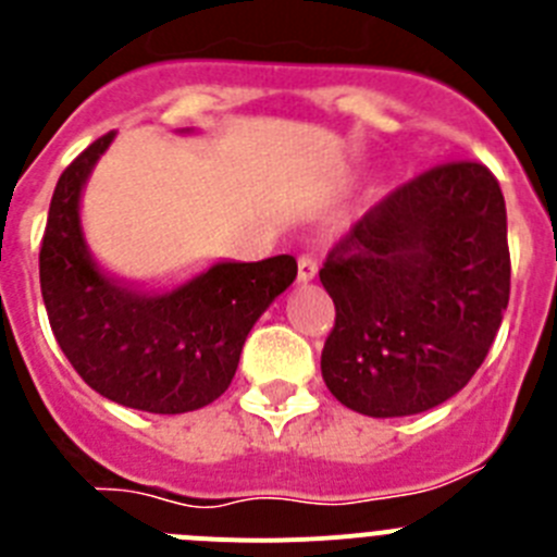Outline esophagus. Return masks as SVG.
<instances>
[{"label":"esophagus","mask_w":557,"mask_h":557,"mask_svg":"<svg viewBox=\"0 0 557 557\" xmlns=\"http://www.w3.org/2000/svg\"><path fill=\"white\" fill-rule=\"evenodd\" d=\"M314 275H318V259L309 253H304L301 259H298V284L312 282Z\"/></svg>","instance_id":"esophagus-1"}]
</instances>
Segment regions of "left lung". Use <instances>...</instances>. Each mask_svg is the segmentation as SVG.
Returning a JSON list of instances; mask_svg holds the SVG:
<instances>
[{"mask_svg": "<svg viewBox=\"0 0 557 557\" xmlns=\"http://www.w3.org/2000/svg\"><path fill=\"white\" fill-rule=\"evenodd\" d=\"M334 329L323 382L348 410L416 416L469 385L510 298L508 214L480 161H449L391 191L329 250Z\"/></svg>", "mask_w": 557, "mask_h": 557, "instance_id": "1", "label": "left lung"}]
</instances>
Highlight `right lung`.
Segmentation results:
<instances>
[{
	"mask_svg": "<svg viewBox=\"0 0 557 557\" xmlns=\"http://www.w3.org/2000/svg\"><path fill=\"white\" fill-rule=\"evenodd\" d=\"M106 133L58 178L41 253L49 326L88 387L133 410L175 416L228 391L245 337L295 282L293 256L218 262L170 293H145L102 273L81 228V191L111 145Z\"/></svg>",
	"mask_w": 557,
	"mask_h": 557,
	"instance_id": "add662e5",
	"label": "right lung"
}]
</instances>
